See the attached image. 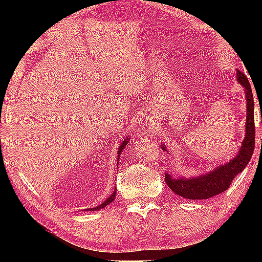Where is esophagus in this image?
Here are the masks:
<instances>
[{"mask_svg":"<svg viewBox=\"0 0 262 262\" xmlns=\"http://www.w3.org/2000/svg\"><path fill=\"white\" fill-rule=\"evenodd\" d=\"M141 125H139V126H142V127H144V126H148L149 125V123H150V120H149V118L148 117H145V116H143V118H141Z\"/></svg>","mask_w":262,"mask_h":262,"instance_id":"esophagus-1","label":"esophagus"}]
</instances>
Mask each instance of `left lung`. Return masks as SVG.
Returning <instances> with one entry per match:
<instances>
[{"label":"left lung","instance_id":"obj_1","mask_svg":"<svg viewBox=\"0 0 262 262\" xmlns=\"http://www.w3.org/2000/svg\"><path fill=\"white\" fill-rule=\"evenodd\" d=\"M237 81L245 88L247 100V119H246V137L235 159L228 163L214 168L210 173L196 178H171L169 174H164L166 184L175 194L186 199H207L221 194L227 191L235 177L247 167L252 159L255 148V125H254V96L248 78L242 71L237 70ZM162 150L167 152V146L162 145Z\"/></svg>","mask_w":262,"mask_h":262}]
</instances>
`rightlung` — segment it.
Segmentation results:
<instances>
[{
	"label": "right lung",
	"mask_w": 262,
	"mask_h": 262,
	"mask_svg": "<svg viewBox=\"0 0 262 262\" xmlns=\"http://www.w3.org/2000/svg\"><path fill=\"white\" fill-rule=\"evenodd\" d=\"M127 143H128V138H126V139H125V141H123V143H121L120 146H119V149H118V157H117L118 161H119L120 154H121V151H123V149H125V146L127 145ZM116 194H117V191H113L112 194H111V195L108 196V198H107V199L105 200V202H103V203L101 204V205H99V206H96V207H93V209H89V210H91V211H96V210H101V209H103V207L108 205V204L114 202V198H116Z\"/></svg>",
	"instance_id": "1"
}]
</instances>
